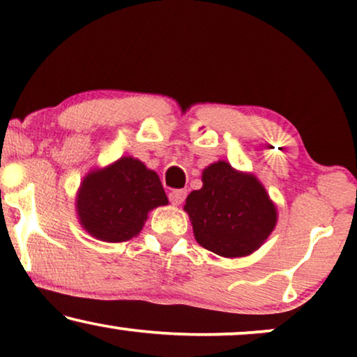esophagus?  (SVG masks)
I'll use <instances>...</instances> for the list:
<instances>
[{
	"label": "esophagus",
	"mask_w": 357,
	"mask_h": 357,
	"mask_svg": "<svg viewBox=\"0 0 357 357\" xmlns=\"http://www.w3.org/2000/svg\"><path fill=\"white\" fill-rule=\"evenodd\" d=\"M185 197H187V190H180L178 188V190H172V192L169 193L170 203L175 204V206H177V204H182Z\"/></svg>",
	"instance_id": "1"
}]
</instances>
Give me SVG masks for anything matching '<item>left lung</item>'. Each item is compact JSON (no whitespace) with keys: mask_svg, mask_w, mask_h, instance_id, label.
<instances>
[{"mask_svg":"<svg viewBox=\"0 0 357 357\" xmlns=\"http://www.w3.org/2000/svg\"><path fill=\"white\" fill-rule=\"evenodd\" d=\"M185 211L197 242L221 257L257 250L276 224V208L263 185L224 160L203 170V188L188 195Z\"/></svg>","mask_w":357,"mask_h":357,"instance_id":"8db88e82","label":"left lung"}]
</instances>
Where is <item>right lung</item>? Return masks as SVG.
<instances>
[{
  "label": "right lung",
  "instance_id": "obj_1",
  "mask_svg": "<svg viewBox=\"0 0 357 357\" xmlns=\"http://www.w3.org/2000/svg\"><path fill=\"white\" fill-rule=\"evenodd\" d=\"M167 204L154 170L133 158H121L82 180L77 214L91 236L105 242H125L138 236L148 213Z\"/></svg>",
  "mask_w": 357,
  "mask_h": 357
}]
</instances>
